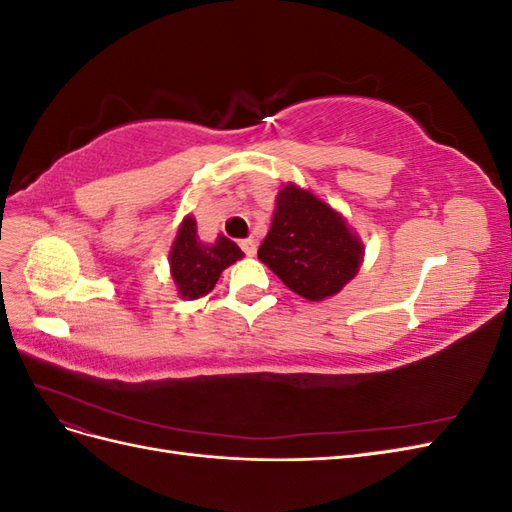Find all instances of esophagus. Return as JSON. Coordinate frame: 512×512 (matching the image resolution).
<instances>
[{
    "mask_svg": "<svg viewBox=\"0 0 512 512\" xmlns=\"http://www.w3.org/2000/svg\"><path fill=\"white\" fill-rule=\"evenodd\" d=\"M241 250L245 252V256H254L256 254V241L254 239H243Z\"/></svg>",
    "mask_w": 512,
    "mask_h": 512,
    "instance_id": "obj_1",
    "label": "esophagus"
}]
</instances>
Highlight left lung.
I'll return each mask as SVG.
<instances>
[{"label": "left lung", "instance_id": "8db88e82", "mask_svg": "<svg viewBox=\"0 0 512 512\" xmlns=\"http://www.w3.org/2000/svg\"><path fill=\"white\" fill-rule=\"evenodd\" d=\"M365 247L348 222L316 194L288 183L275 200L258 258L299 297L324 301L359 273Z\"/></svg>", "mask_w": 512, "mask_h": 512}]
</instances>
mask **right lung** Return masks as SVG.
Segmentation results:
<instances>
[{
    "instance_id": "right-lung-1",
    "label": "right lung",
    "mask_w": 512,
    "mask_h": 512,
    "mask_svg": "<svg viewBox=\"0 0 512 512\" xmlns=\"http://www.w3.org/2000/svg\"><path fill=\"white\" fill-rule=\"evenodd\" d=\"M241 258L239 245L224 235H218L213 243H205L198 237L196 220L185 215L170 247V275L177 294L188 301L205 297L218 284L222 271Z\"/></svg>"
}]
</instances>
